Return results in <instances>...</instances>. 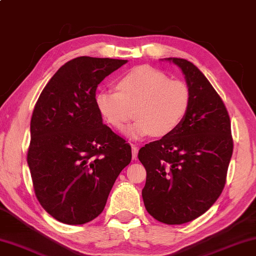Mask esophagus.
<instances>
[{"instance_id":"obj_1","label":"esophagus","mask_w":256,"mask_h":256,"mask_svg":"<svg viewBox=\"0 0 256 256\" xmlns=\"http://www.w3.org/2000/svg\"><path fill=\"white\" fill-rule=\"evenodd\" d=\"M137 156H138V146L132 144V158L136 160L137 159Z\"/></svg>"}]
</instances>
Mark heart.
<instances>
[{"instance_id":"1","label":"heart","mask_w":256,"mask_h":256,"mask_svg":"<svg viewBox=\"0 0 256 256\" xmlns=\"http://www.w3.org/2000/svg\"><path fill=\"white\" fill-rule=\"evenodd\" d=\"M116 88L117 91H97L94 104L104 122L117 130L136 114L138 120L126 131L132 138L172 134L184 122L192 103L185 82L172 80L148 66L128 71L118 78Z\"/></svg>"}]
</instances>
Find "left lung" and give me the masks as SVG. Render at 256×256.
Returning <instances> with one entry per match:
<instances>
[{
    "label": "left lung",
    "instance_id": "8db88e82",
    "mask_svg": "<svg viewBox=\"0 0 256 256\" xmlns=\"http://www.w3.org/2000/svg\"><path fill=\"white\" fill-rule=\"evenodd\" d=\"M182 68L192 103L172 134L139 150L146 170L142 196L156 220L182 224L206 212L222 192L233 153L230 119L222 100L193 63L168 58Z\"/></svg>",
    "mask_w": 256,
    "mask_h": 256
}]
</instances>
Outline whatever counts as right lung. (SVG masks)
<instances>
[{"instance_id": "right-lung-1", "label": "right lung", "mask_w": 256, "mask_h": 256, "mask_svg": "<svg viewBox=\"0 0 256 256\" xmlns=\"http://www.w3.org/2000/svg\"><path fill=\"white\" fill-rule=\"evenodd\" d=\"M126 60L82 56L44 86L30 122L26 160L35 196L51 216L83 224L103 212L131 146L103 124L94 104L98 84Z\"/></svg>"}]
</instances>
